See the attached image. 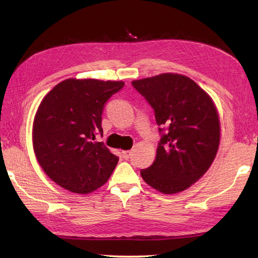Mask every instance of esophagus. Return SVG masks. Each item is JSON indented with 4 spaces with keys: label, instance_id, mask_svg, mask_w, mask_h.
Instances as JSON below:
<instances>
[{
    "label": "esophagus",
    "instance_id": "obj_1",
    "mask_svg": "<svg viewBox=\"0 0 258 258\" xmlns=\"http://www.w3.org/2000/svg\"><path fill=\"white\" fill-rule=\"evenodd\" d=\"M130 155H131V152H130V151H122V157H123L124 159H129Z\"/></svg>",
    "mask_w": 258,
    "mask_h": 258
}]
</instances>
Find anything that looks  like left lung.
Listing matches in <instances>:
<instances>
[{
	"label": "left lung",
	"mask_w": 258,
	"mask_h": 258,
	"mask_svg": "<svg viewBox=\"0 0 258 258\" xmlns=\"http://www.w3.org/2000/svg\"><path fill=\"white\" fill-rule=\"evenodd\" d=\"M132 85L163 127L155 161L141 170V176L162 194L183 191L207 172L220 145L221 123L213 100L181 74L163 73Z\"/></svg>",
	"instance_id": "left-lung-1"
}]
</instances>
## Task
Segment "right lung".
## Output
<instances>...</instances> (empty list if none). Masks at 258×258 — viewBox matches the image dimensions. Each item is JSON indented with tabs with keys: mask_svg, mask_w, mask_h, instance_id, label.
I'll return each instance as SVG.
<instances>
[{
	"mask_svg": "<svg viewBox=\"0 0 258 258\" xmlns=\"http://www.w3.org/2000/svg\"><path fill=\"white\" fill-rule=\"evenodd\" d=\"M123 85L68 79L44 97L34 117L32 141L38 163L54 183L86 195L110 178L118 157L95 139L103 134L106 101Z\"/></svg>",
	"mask_w": 258,
	"mask_h": 258,
	"instance_id": "obj_1",
	"label": "right lung"
}]
</instances>
